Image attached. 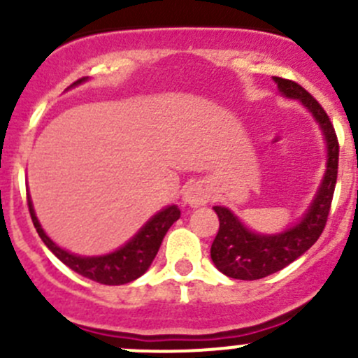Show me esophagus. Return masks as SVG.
Wrapping results in <instances>:
<instances>
[{
	"mask_svg": "<svg viewBox=\"0 0 358 358\" xmlns=\"http://www.w3.org/2000/svg\"><path fill=\"white\" fill-rule=\"evenodd\" d=\"M209 201V192L202 185H190L189 189L183 194V202L192 208H197V206H204L206 202Z\"/></svg>",
	"mask_w": 358,
	"mask_h": 358,
	"instance_id": "obj_1",
	"label": "esophagus"
}]
</instances>
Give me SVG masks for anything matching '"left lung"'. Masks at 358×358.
<instances>
[{
	"instance_id": "8db88e82",
	"label": "left lung",
	"mask_w": 358,
	"mask_h": 358,
	"mask_svg": "<svg viewBox=\"0 0 358 358\" xmlns=\"http://www.w3.org/2000/svg\"><path fill=\"white\" fill-rule=\"evenodd\" d=\"M273 81L284 96L298 99L320 124L326 136L327 169L308 213L303 216L301 222L277 236H259L251 232L230 209L222 206L213 208L220 218V229L211 244V259L220 272L239 280L263 279L270 273L279 272L317 243L327 223L338 178L339 143L329 115L298 83L277 76H273Z\"/></svg>"
}]
</instances>
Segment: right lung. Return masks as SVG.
Segmentation results:
<instances>
[{
    "instance_id": "right-lung-1",
    "label": "right lung",
    "mask_w": 358,
    "mask_h": 358,
    "mask_svg": "<svg viewBox=\"0 0 358 358\" xmlns=\"http://www.w3.org/2000/svg\"><path fill=\"white\" fill-rule=\"evenodd\" d=\"M85 81V78L78 79L72 83V86L79 85ZM29 213H31L32 223H34L36 232L39 234L43 243L48 246L50 251L64 263L69 268L74 270L79 275L92 279L95 282L106 284V286H121V284H128L131 280L138 279L140 275L147 272L150 263L156 258L159 248H161L162 239H164L166 232L169 227L180 218V209L178 206H168L166 209L159 211L154 215L145 225L140 229V232L124 244L119 248L117 251L109 252L103 256H76L72 252H67L66 249L59 248L48 236L45 230L39 225L38 218L32 209V202L27 197Z\"/></svg>"
}]
</instances>
